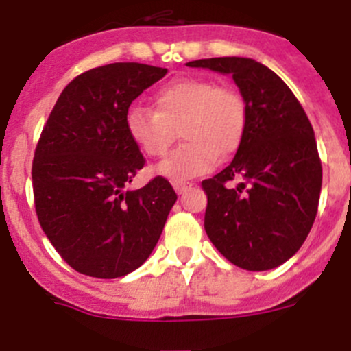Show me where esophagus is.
Segmentation results:
<instances>
[{
    "mask_svg": "<svg viewBox=\"0 0 351 351\" xmlns=\"http://www.w3.org/2000/svg\"><path fill=\"white\" fill-rule=\"evenodd\" d=\"M190 186H192V183H190V182H183V180H175V182H173V189L176 190V193L185 192V190L190 189Z\"/></svg>",
    "mask_w": 351,
    "mask_h": 351,
    "instance_id": "34e87169",
    "label": "esophagus"
}]
</instances>
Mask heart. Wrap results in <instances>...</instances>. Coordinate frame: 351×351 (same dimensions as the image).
<instances>
[{
	"label": "heart",
	"instance_id": "heart-1",
	"mask_svg": "<svg viewBox=\"0 0 351 351\" xmlns=\"http://www.w3.org/2000/svg\"><path fill=\"white\" fill-rule=\"evenodd\" d=\"M154 111L132 106L125 127L132 142L147 158H161L176 141L185 142L158 166L169 180H189L209 171L217 158L238 151L247 130L243 96L231 85L207 77H183L169 82L152 96Z\"/></svg>",
	"mask_w": 351,
	"mask_h": 351
}]
</instances>
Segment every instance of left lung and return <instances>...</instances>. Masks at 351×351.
<instances>
[{"mask_svg": "<svg viewBox=\"0 0 351 351\" xmlns=\"http://www.w3.org/2000/svg\"><path fill=\"white\" fill-rule=\"evenodd\" d=\"M186 64L230 73L248 111L231 165L202 182L207 237L241 269L281 266L302 247L317 214L322 165L314 128L290 87L262 63L224 56Z\"/></svg>", "mask_w": 351, "mask_h": 351, "instance_id": "8db88e82", "label": "left lung"}]
</instances>
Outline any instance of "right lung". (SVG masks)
Returning a JSON list of instances; mask_svg holds the SVG:
<instances>
[{
  "label": "right lung",
  "mask_w": 351,
  "mask_h": 351,
  "mask_svg": "<svg viewBox=\"0 0 351 351\" xmlns=\"http://www.w3.org/2000/svg\"><path fill=\"white\" fill-rule=\"evenodd\" d=\"M166 73L144 63L84 71L64 87L40 132L32 161L37 219L78 273L113 280L141 267L176 202L162 176L125 190L145 165L125 117Z\"/></svg>",
  "instance_id": "obj_1"
}]
</instances>
